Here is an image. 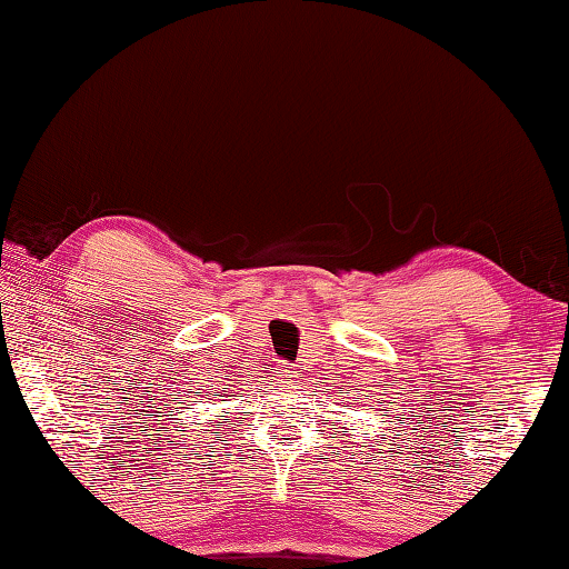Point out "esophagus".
<instances>
[{"mask_svg": "<svg viewBox=\"0 0 569 569\" xmlns=\"http://www.w3.org/2000/svg\"><path fill=\"white\" fill-rule=\"evenodd\" d=\"M278 373H281V377H283L286 381H291V377H293L296 371H293V366H288V363H286V366H281V371H278Z\"/></svg>", "mask_w": 569, "mask_h": 569, "instance_id": "obj_1", "label": "esophagus"}]
</instances>
